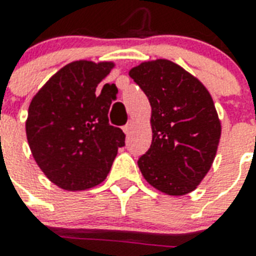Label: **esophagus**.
I'll use <instances>...</instances> for the list:
<instances>
[{"label": "esophagus", "instance_id": "34e87169", "mask_svg": "<svg viewBox=\"0 0 256 256\" xmlns=\"http://www.w3.org/2000/svg\"><path fill=\"white\" fill-rule=\"evenodd\" d=\"M132 126H134V124H132V120H130V122H128V124H124V134H126V136H128V134L132 132Z\"/></svg>", "mask_w": 256, "mask_h": 256}]
</instances>
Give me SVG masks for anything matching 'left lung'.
<instances>
[{
  "instance_id": "left-lung-1",
  "label": "left lung",
  "mask_w": 256,
  "mask_h": 256,
  "mask_svg": "<svg viewBox=\"0 0 256 256\" xmlns=\"http://www.w3.org/2000/svg\"><path fill=\"white\" fill-rule=\"evenodd\" d=\"M128 76L152 106V140L138 160L140 172L164 194H188L211 168L222 132L210 92L168 60L142 62Z\"/></svg>"
}]
</instances>
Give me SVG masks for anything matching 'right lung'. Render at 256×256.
I'll return each mask as SVG.
<instances>
[{
    "label": "right lung",
    "instance_id": "obj_1",
    "mask_svg": "<svg viewBox=\"0 0 256 256\" xmlns=\"http://www.w3.org/2000/svg\"><path fill=\"white\" fill-rule=\"evenodd\" d=\"M112 68V62L68 64L30 102L26 136L32 154L44 174L64 190H88L104 182L118 148L124 146V132L108 124L116 85L106 84L96 92Z\"/></svg>",
    "mask_w": 256,
    "mask_h": 256
}]
</instances>
